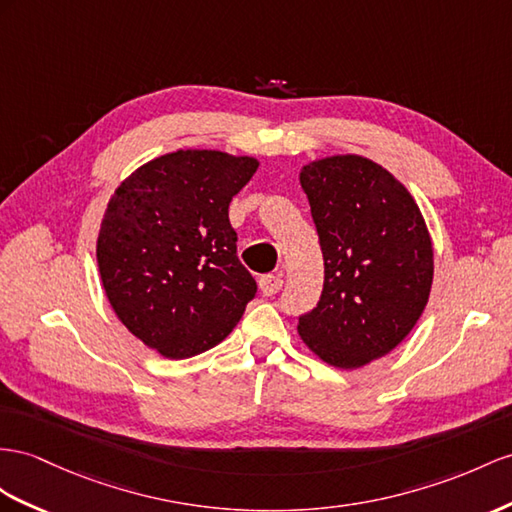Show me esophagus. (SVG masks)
<instances>
[{"label": "esophagus", "instance_id": "obj_1", "mask_svg": "<svg viewBox=\"0 0 512 512\" xmlns=\"http://www.w3.org/2000/svg\"><path fill=\"white\" fill-rule=\"evenodd\" d=\"M281 287H283V279L279 277V274H264V277L259 279V290L264 296L277 294Z\"/></svg>", "mask_w": 512, "mask_h": 512}]
</instances>
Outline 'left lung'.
<instances>
[{
	"label": "left lung",
	"mask_w": 512,
	"mask_h": 512,
	"mask_svg": "<svg viewBox=\"0 0 512 512\" xmlns=\"http://www.w3.org/2000/svg\"><path fill=\"white\" fill-rule=\"evenodd\" d=\"M320 235L324 287L298 335L324 363L357 370L413 331L428 303L432 240L411 192L361 155L300 168Z\"/></svg>",
	"instance_id": "obj_1"
}]
</instances>
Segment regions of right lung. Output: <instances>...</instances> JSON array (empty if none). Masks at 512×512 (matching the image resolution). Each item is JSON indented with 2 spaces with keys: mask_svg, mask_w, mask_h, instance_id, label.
<instances>
[{
  "mask_svg": "<svg viewBox=\"0 0 512 512\" xmlns=\"http://www.w3.org/2000/svg\"><path fill=\"white\" fill-rule=\"evenodd\" d=\"M257 166L248 155L179 149L110 196L97 238L103 290L127 331L166 359L220 344L257 292L229 222Z\"/></svg>",
  "mask_w": 512,
  "mask_h": 512,
  "instance_id": "obj_1",
  "label": "right lung"
}]
</instances>
